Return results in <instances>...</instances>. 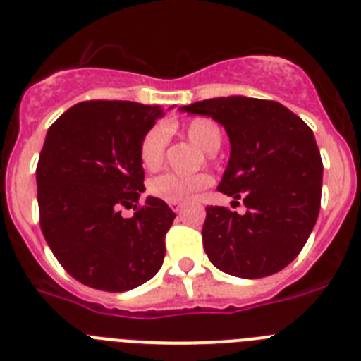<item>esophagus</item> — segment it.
<instances>
[{"mask_svg": "<svg viewBox=\"0 0 361 361\" xmlns=\"http://www.w3.org/2000/svg\"><path fill=\"white\" fill-rule=\"evenodd\" d=\"M183 206H184V202H183V200H173V202H170V208L173 209L175 213H177V212H180V209H183Z\"/></svg>", "mask_w": 361, "mask_h": 361, "instance_id": "obj_1", "label": "esophagus"}]
</instances>
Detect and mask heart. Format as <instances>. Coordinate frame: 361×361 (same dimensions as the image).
Returning <instances> with one entry per match:
<instances>
[{"label":"heart","mask_w":361,"mask_h":361,"mask_svg":"<svg viewBox=\"0 0 361 361\" xmlns=\"http://www.w3.org/2000/svg\"><path fill=\"white\" fill-rule=\"evenodd\" d=\"M183 132L195 146H199L202 152L213 153L219 149L222 133L220 128L209 119H191L184 124ZM166 146V132L159 126L149 130L142 137L141 146H139V161L142 168L148 171L157 170L162 162ZM212 184V177L208 173H193V175H178V173H162L159 177L152 178L148 184V191L153 197L173 202V200H186L193 197L197 191L204 190Z\"/></svg>","instance_id":"b5f03b06"}]
</instances>
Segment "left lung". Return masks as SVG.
I'll return each mask as SVG.
<instances>
[{
    "mask_svg": "<svg viewBox=\"0 0 361 361\" xmlns=\"http://www.w3.org/2000/svg\"><path fill=\"white\" fill-rule=\"evenodd\" d=\"M222 124L231 155L216 190L242 199L245 213L208 206L202 244L216 269L240 279L275 275L291 264L317 224L322 164L317 141L291 110L231 95L180 108Z\"/></svg>",
    "mask_w": 361,
    "mask_h": 361,
    "instance_id": "8db88e82",
    "label": "left lung"
}]
</instances>
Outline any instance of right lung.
Returning a JSON list of instances; mask_svg holds the SVG:
<instances>
[{"mask_svg":"<svg viewBox=\"0 0 361 361\" xmlns=\"http://www.w3.org/2000/svg\"><path fill=\"white\" fill-rule=\"evenodd\" d=\"M162 108L133 101H85L52 124L37 162V204L44 240L68 275L88 288L123 293L157 275L175 213L148 197L139 161L142 137Z\"/></svg>","mask_w":361,"mask_h":361,"instance_id":"add662e5","label":"right lung"}]
</instances>
